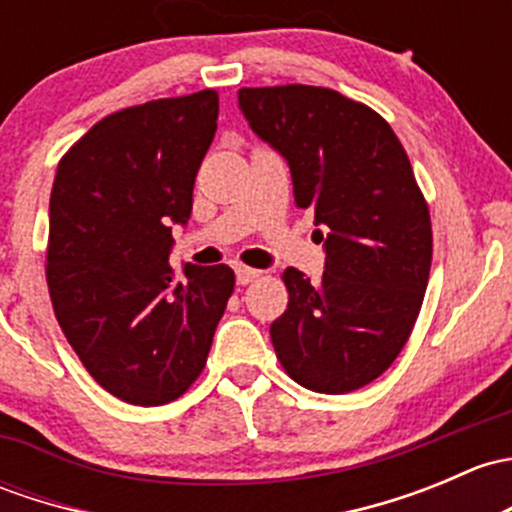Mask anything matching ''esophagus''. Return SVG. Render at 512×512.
Returning <instances> with one entry per match:
<instances>
[{"mask_svg":"<svg viewBox=\"0 0 512 512\" xmlns=\"http://www.w3.org/2000/svg\"><path fill=\"white\" fill-rule=\"evenodd\" d=\"M235 274H238V284H250V282H255V279L262 277V272L252 270V267H238Z\"/></svg>","mask_w":512,"mask_h":512,"instance_id":"obj_1","label":"esophagus"}]
</instances>
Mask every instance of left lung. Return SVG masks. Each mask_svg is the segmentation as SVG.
I'll return each instance as SVG.
<instances>
[{"label":"left lung","mask_w":512,"mask_h":512,"mask_svg":"<svg viewBox=\"0 0 512 512\" xmlns=\"http://www.w3.org/2000/svg\"><path fill=\"white\" fill-rule=\"evenodd\" d=\"M250 127L292 169L294 201L326 225L316 284L284 270L277 360L306 390H358L405 348L432 267V218L405 147L383 115L316 85L242 88Z\"/></svg>","instance_id":"obj_1"}]
</instances>
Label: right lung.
Wrapping results in <instances>:
<instances>
[{"mask_svg": "<svg viewBox=\"0 0 512 512\" xmlns=\"http://www.w3.org/2000/svg\"><path fill=\"white\" fill-rule=\"evenodd\" d=\"M218 127L201 90L112 112L63 154L48 208L46 284L80 363L129 405L176 400L206 368L235 289L228 265H169Z\"/></svg>", "mask_w": 512, "mask_h": 512, "instance_id": "obj_1", "label": "right lung"}]
</instances>
